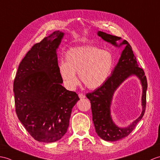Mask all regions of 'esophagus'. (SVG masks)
<instances>
[{
  "mask_svg": "<svg viewBox=\"0 0 160 160\" xmlns=\"http://www.w3.org/2000/svg\"><path fill=\"white\" fill-rule=\"evenodd\" d=\"M79 97L81 98V99H82V98H86V96H85L83 94H82V93H80V94H79Z\"/></svg>",
  "mask_w": 160,
  "mask_h": 160,
  "instance_id": "esophagus-1",
  "label": "esophagus"
}]
</instances>
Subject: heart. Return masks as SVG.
I'll use <instances>...</instances> for the list:
<instances>
[{"instance_id":"heart-1","label":"heart","mask_w":160,"mask_h":160,"mask_svg":"<svg viewBox=\"0 0 160 160\" xmlns=\"http://www.w3.org/2000/svg\"><path fill=\"white\" fill-rule=\"evenodd\" d=\"M66 63L59 65V71L69 88L79 83L76 73L88 89L101 87L108 79L114 63L110 52L94 46H83L70 49L66 54Z\"/></svg>"}]
</instances>
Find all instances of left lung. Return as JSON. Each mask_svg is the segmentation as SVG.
I'll list each match as a JSON object with an SVG mask.
<instances>
[{
  "mask_svg": "<svg viewBox=\"0 0 160 160\" xmlns=\"http://www.w3.org/2000/svg\"><path fill=\"white\" fill-rule=\"evenodd\" d=\"M97 34L102 40L111 43L115 47H119L122 45H125L118 62L112 70L111 76L108 78L101 87L91 93L86 94L87 98L90 101L92 120L96 132L102 140L113 142L129 136L138 122L142 118L146 109L147 81L143 69L138 65L137 59L128 42L124 40L118 45L117 42L121 40V38L108 34L102 31H98ZM132 75L136 76L141 80L143 87V111L141 116L129 126L119 128L113 122L111 116L110 107L112 95L119 85L127 78Z\"/></svg>",
  "mask_w": 160,
  "mask_h": 160,
  "instance_id": "obj_1",
  "label": "left lung"
}]
</instances>
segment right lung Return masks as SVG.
Listing matches in <instances>:
<instances>
[{
	"instance_id": "right-lung-1",
	"label": "right lung",
	"mask_w": 160,
	"mask_h": 160,
	"mask_svg": "<svg viewBox=\"0 0 160 160\" xmlns=\"http://www.w3.org/2000/svg\"><path fill=\"white\" fill-rule=\"evenodd\" d=\"M64 33L57 31L28 51L13 81L16 112L35 140L54 142L66 133L72 109L79 100L62 86L57 49Z\"/></svg>"
}]
</instances>
